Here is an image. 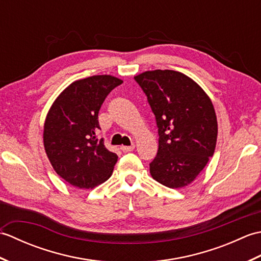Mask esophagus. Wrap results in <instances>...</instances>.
I'll return each instance as SVG.
<instances>
[{"mask_svg":"<svg viewBox=\"0 0 261 261\" xmlns=\"http://www.w3.org/2000/svg\"><path fill=\"white\" fill-rule=\"evenodd\" d=\"M135 148H136V145H135V143H132L131 146H122L121 147V150L123 151V152H129V151L134 150Z\"/></svg>","mask_w":261,"mask_h":261,"instance_id":"1","label":"esophagus"}]
</instances>
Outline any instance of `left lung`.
I'll list each match as a JSON object with an SVG mask.
<instances>
[{"mask_svg": "<svg viewBox=\"0 0 261 261\" xmlns=\"http://www.w3.org/2000/svg\"><path fill=\"white\" fill-rule=\"evenodd\" d=\"M135 80L146 94L158 127L152 178L169 188L191 184L215 150L218 121L212 102L197 83L179 71L149 70Z\"/></svg>", "mask_w": 261, "mask_h": 261, "instance_id": "1", "label": "left lung"}]
</instances>
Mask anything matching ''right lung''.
<instances>
[{"label":"right lung","mask_w":261,"mask_h":261,"mask_svg":"<svg viewBox=\"0 0 261 261\" xmlns=\"http://www.w3.org/2000/svg\"><path fill=\"white\" fill-rule=\"evenodd\" d=\"M111 75L76 81L56 98L43 126V146L55 171L70 185L93 188L110 178L116 153L97 139L98 111L109 93L122 84Z\"/></svg>","instance_id":"1"}]
</instances>
